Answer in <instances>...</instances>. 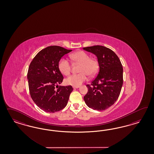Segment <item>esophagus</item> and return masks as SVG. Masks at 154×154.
<instances>
[{
	"label": "esophagus",
	"instance_id": "1",
	"mask_svg": "<svg viewBox=\"0 0 154 154\" xmlns=\"http://www.w3.org/2000/svg\"><path fill=\"white\" fill-rule=\"evenodd\" d=\"M79 86H73V89H77V88H79Z\"/></svg>",
	"mask_w": 154,
	"mask_h": 154
}]
</instances>
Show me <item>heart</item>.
Masks as SVG:
<instances>
[{
    "instance_id": "obj_1",
    "label": "heart",
    "mask_w": 154,
    "mask_h": 154,
    "mask_svg": "<svg viewBox=\"0 0 154 154\" xmlns=\"http://www.w3.org/2000/svg\"><path fill=\"white\" fill-rule=\"evenodd\" d=\"M70 58L75 64H80L79 74L70 75L65 79V83L68 85L79 86L88 79V75L92 77L96 75L99 70L97 61L90 59L89 55L82 51L75 52L70 55ZM59 69L62 74L68 75L71 70V64L65 58L61 59L58 64Z\"/></svg>"
}]
</instances>
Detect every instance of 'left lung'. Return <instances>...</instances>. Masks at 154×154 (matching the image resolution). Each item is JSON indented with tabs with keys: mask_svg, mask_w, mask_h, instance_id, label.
<instances>
[{
	"mask_svg": "<svg viewBox=\"0 0 154 154\" xmlns=\"http://www.w3.org/2000/svg\"><path fill=\"white\" fill-rule=\"evenodd\" d=\"M97 57L99 70L97 77L87 85L85 102L94 110L103 111L112 106L119 98L123 84V68L116 54L107 47L94 46L83 48Z\"/></svg>",
	"mask_w": 154,
	"mask_h": 154,
	"instance_id": "1",
	"label": "left lung"
}]
</instances>
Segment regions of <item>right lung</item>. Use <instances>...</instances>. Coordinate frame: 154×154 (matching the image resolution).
<instances>
[{
  "label": "right lung",
  "instance_id": "add662e5",
  "mask_svg": "<svg viewBox=\"0 0 154 154\" xmlns=\"http://www.w3.org/2000/svg\"><path fill=\"white\" fill-rule=\"evenodd\" d=\"M72 51L57 46L47 47L38 53L29 66L27 78L30 96L45 112L59 111L68 103L73 89L72 86H59L64 78L58 64L63 56Z\"/></svg>",
  "mask_w": 154,
  "mask_h": 154
}]
</instances>
